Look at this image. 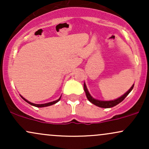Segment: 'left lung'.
I'll use <instances>...</instances> for the list:
<instances>
[{
  "label": "left lung",
  "instance_id": "1",
  "mask_svg": "<svg viewBox=\"0 0 149 149\" xmlns=\"http://www.w3.org/2000/svg\"><path fill=\"white\" fill-rule=\"evenodd\" d=\"M134 84H133L132 86L130 88V90H128V91L126 92L123 95H122L121 97H118V99H116V100H111V101H102V100H96V99L93 98V97L91 96V95L90 94V92H89L88 88H87L86 85H85V83H84V90H85V95H86L87 98H88V100L90 101L92 104H95V106H97V107H99L105 108V109H107V108H111V107H115V106L117 105V104H118L119 103H120L121 102H123V101L124 100V99L125 98V97H127L128 95H129L130 92L132 90L133 88H134Z\"/></svg>",
  "mask_w": 149,
  "mask_h": 149
}]
</instances>
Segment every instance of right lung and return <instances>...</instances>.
<instances>
[{
    "mask_svg": "<svg viewBox=\"0 0 149 149\" xmlns=\"http://www.w3.org/2000/svg\"><path fill=\"white\" fill-rule=\"evenodd\" d=\"M20 96H21V95H20ZM61 97H59V98L57 100L53 101V102H48V103H45V104H33V103H31V102H29L28 100H26L25 98H24L23 97L21 96L22 98L23 99V100H24L25 102H26L27 103H29V104H31V105L33 106V107H49V106L53 105V104H54L57 103V102H59V100H60V99H61Z\"/></svg>",
    "mask_w": 149,
    "mask_h": 149,
    "instance_id": "add662e5",
    "label": "right lung"
}]
</instances>
